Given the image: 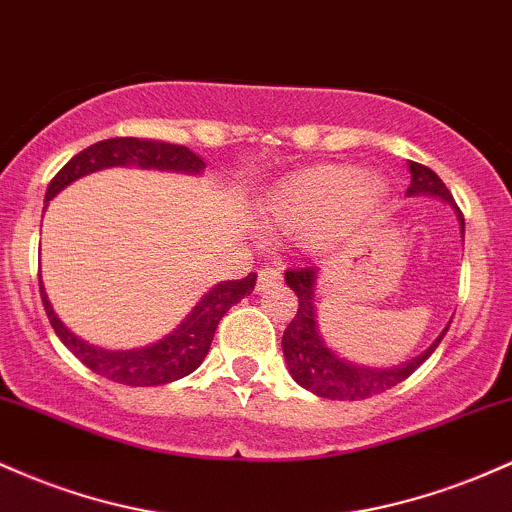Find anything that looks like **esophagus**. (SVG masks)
<instances>
[{
    "mask_svg": "<svg viewBox=\"0 0 512 512\" xmlns=\"http://www.w3.org/2000/svg\"><path fill=\"white\" fill-rule=\"evenodd\" d=\"M280 283H283V273H280V268H273V266H263L261 271H258L256 290H268V287H273V285H280Z\"/></svg>",
    "mask_w": 512,
    "mask_h": 512,
    "instance_id": "esophagus-1",
    "label": "esophagus"
}]
</instances>
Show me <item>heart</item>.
<instances>
[{
  "mask_svg": "<svg viewBox=\"0 0 512 512\" xmlns=\"http://www.w3.org/2000/svg\"><path fill=\"white\" fill-rule=\"evenodd\" d=\"M387 195L377 174L350 164H321L278 181L256 203V217L268 229L307 227L314 246H329L370 220Z\"/></svg>",
  "mask_w": 512,
  "mask_h": 512,
  "instance_id": "obj_1",
  "label": "heart"
}]
</instances>
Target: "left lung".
<instances>
[{
  "label": "left lung",
  "mask_w": 512,
  "mask_h": 512,
  "mask_svg": "<svg viewBox=\"0 0 512 512\" xmlns=\"http://www.w3.org/2000/svg\"><path fill=\"white\" fill-rule=\"evenodd\" d=\"M411 171V186L406 195H438V198L450 203L457 212L459 227L464 234V217L462 210L455 205V198L447 191L445 183L440 181V176L435 174L428 166L409 162ZM285 283L290 285V290L297 295V307L295 319L290 321L283 333V353H285V365L290 370L292 380L300 387L309 389L317 396H326V399H338V401H358L367 399V396H375L387 392V389L396 387L399 382H404L411 372H416V367H421L428 360V355L438 348L447 329L440 333L438 341L430 346L426 353H421L418 358H413L411 363H404L399 367H389V370H372V367H358L348 360L338 358L333 350L326 346V341L321 338L319 326H317V312H314V283H317V268L314 266H302V268H287L285 271Z\"/></svg>",
  "instance_id": "obj_1"
}]
</instances>
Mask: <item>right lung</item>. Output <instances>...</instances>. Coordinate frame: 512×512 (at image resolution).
I'll list each match as a JSON object with an SVG mask.
<instances>
[{"instance_id": "right-lung-1", "label": "right lung", "mask_w": 512, "mask_h": 512, "mask_svg": "<svg viewBox=\"0 0 512 512\" xmlns=\"http://www.w3.org/2000/svg\"><path fill=\"white\" fill-rule=\"evenodd\" d=\"M128 164L159 171H188V174H198V171L205 169L203 159L183 145L137 140V137H111V140H101L96 145L82 149L79 154H74L70 162L57 171L55 179L50 181L45 200L55 198L62 188L70 186L72 181L82 179L86 174H91V171ZM254 285L256 273H249L241 280H225V283L215 285L203 300L195 304L193 312L176 326V331H171L169 336L154 343V346L140 350H103L89 346V343L74 336L57 319L53 304H50L48 295H45L43 283H40V297H43L45 314H48L50 324H53L60 341L91 372L118 384H128V387H154V384L176 382L181 377L191 375L193 370H198L205 355H208L212 336H215L220 319L229 312V307L244 300L246 295H251Z\"/></svg>"}]
</instances>
